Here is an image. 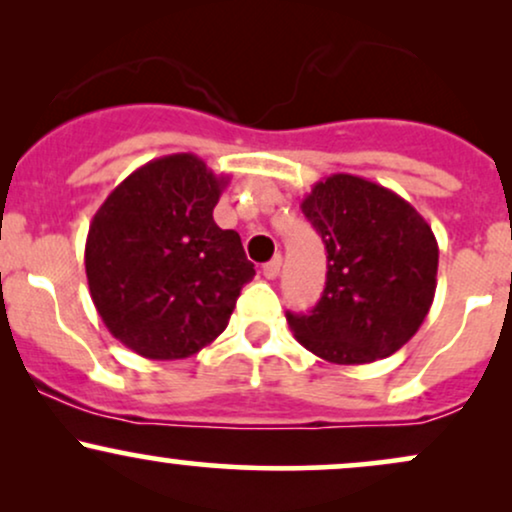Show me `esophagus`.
I'll return each mask as SVG.
<instances>
[{
  "mask_svg": "<svg viewBox=\"0 0 512 512\" xmlns=\"http://www.w3.org/2000/svg\"><path fill=\"white\" fill-rule=\"evenodd\" d=\"M279 272H281V257L279 255H276L274 260H269L262 267V274L267 276V279H276V276H279Z\"/></svg>",
  "mask_w": 512,
  "mask_h": 512,
  "instance_id": "obj_1",
  "label": "esophagus"
}]
</instances>
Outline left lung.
Segmentation results:
<instances>
[{
	"instance_id": "1",
	"label": "left lung",
	"mask_w": 512,
	"mask_h": 512,
	"mask_svg": "<svg viewBox=\"0 0 512 512\" xmlns=\"http://www.w3.org/2000/svg\"><path fill=\"white\" fill-rule=\"evenodd\" d=\"M301 209L325 243L327 281L308 315L286 313L293 337L339 366L395 354L436 296L431 226L397 192L349 173L315 182Z\"/></svg>"
}]
</instances>
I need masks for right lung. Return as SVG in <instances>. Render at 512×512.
Listing matches in <instances>:
<instances>
[{
	"instance_id": "1",
	"label": "right lung",
	"mask_w": 512,
	"mask_h": 512,
	"mask_svg": "<svg viewBox=\"0 0 512 512\" xmlns=\"http://www.w3.org/2000/svg\"><path fill=\"white\" fill-rule=\"evenodd\" d=\"M228 175L195 154L144 163L110 192L86 238V279L105 327L134 354L175 361L226 330L255 276L236 231L214 221Z\"/></svg>"
}]
</instances>
